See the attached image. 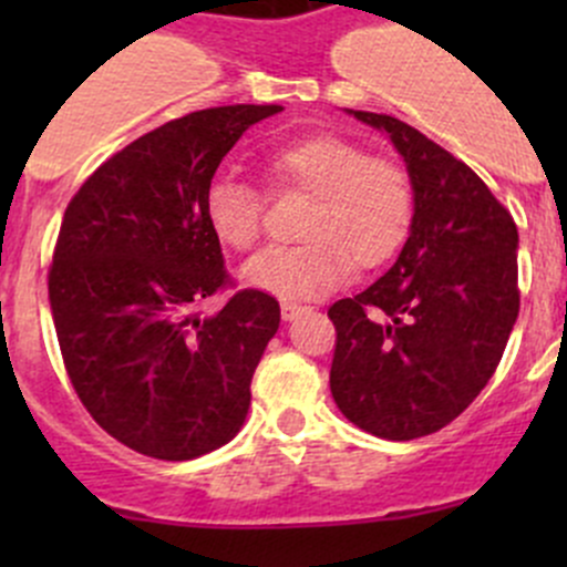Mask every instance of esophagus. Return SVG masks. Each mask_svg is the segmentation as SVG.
Here are the masks:
<instances>
[{
    "label": "esophagus",
    "instance_id": "obj_1",
    "mask_svg": "<svg viewBox=\"0 0 567 567\" xmlns=\"http://www.w3.org/2000/svg\"><path fill=\"white\" fill-rule=\"evenodd\" d=\"M279 310H282V320H296L301 312H307V307L296 305V301H282V307H279Z\"/></svg>",
    "mask_w": 567,
    "mask_h": 567
}]
</instances>
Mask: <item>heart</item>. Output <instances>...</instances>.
<instances>
[{"mask_svg": "<svg viewBox=\"0 0 567 567\" xmlns=\"http://www.w3.org/2000/svg\"><path fill=\"white\" fill-rule=\"evenodd\" d=\"M268 173L279 192L310 194L299 247H274L241 271L257 293L285 301L320 299L340 288L351 266H381L405 244L414 221V186L403 167L370 158L357 142L316 134L277 147ZM205 221L216 241L249 251L262 236V197L238 177H216L205 192Z\"/></svg>", "mask_w": 567, "mask_h": 567, "instance_id": "obj_1", "label": "heart"}]
</instances>
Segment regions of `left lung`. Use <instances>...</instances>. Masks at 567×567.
Here are the masks:
<instances>
[{"instance_id":"1","label":"left lung","mask_w":567,"mask_h":567,"mask_svg":"<svg viewBox=\"0 0 567 567\" xmlns=\"http://www.w3.org/2000/svg\"><path fill=\"white\" fill-rule=\"evenodd\" d=\"M348 114L390 136L414 221L390 271L329 307V386L353 425L409 442L450 425L494 375L518 318V230L453 153L390 114Z\"/></svg>"}]
</instances>
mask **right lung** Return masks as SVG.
Returning <instances> with one entry per match:
<instances>
[{"label": "right lung", "instance_id": "right-lung-1", "mask_svg": "<svg viewBox=\"0 0 567 567\" xmlns=\"http://www.w3.org/2000/svg\"><path fill=\"white\" fill-rule=\"evenodd\" d=\"M282 106H216L114 153L62 216L49 305L71 384L125 447L192 461L241 431L249 384L279 329L274 296L238 290L219 312L225 257L205 192L244 131Z\"/></svg>", "mask_w": 567, "mask_h": 567}]
</instances>
